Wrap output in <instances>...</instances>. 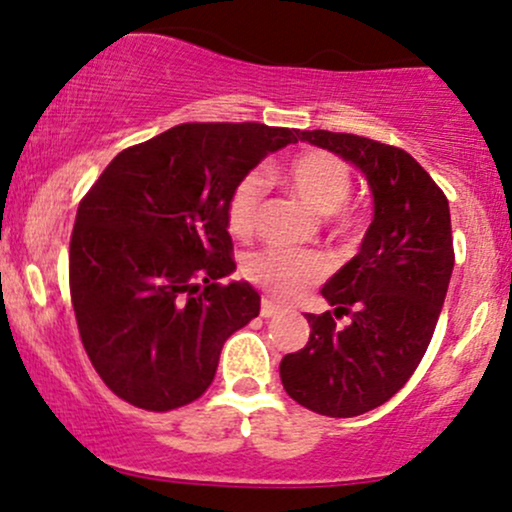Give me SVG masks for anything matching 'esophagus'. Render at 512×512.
<instances>
[{
	"label": "esophagus",
	"instance_id": "obj_1",
	"mask_svg": "<svg viewBox=\"0 0 512 512\" xmlns=\"http://www.w3.org/2000/svg\"><path fill=\"white\" fill-rule=\"evenodd\" d=\"M260 313H262V317H276V315L281 313V308H279V305H274L272 301H269V298H262Z\"/></svg>",
	"mask_w": 512,
	"mask_h": 512
}]
</instances>
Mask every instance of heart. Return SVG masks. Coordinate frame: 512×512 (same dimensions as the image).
<instances>
[{"label": "heart", "mask_w": 512, "mask_h": 512, "mask_svg": "<svg viewBox=\"0 0 512 512\" xmlns=\"http://www.w3.org/2000/svg\"><path fill=\"white\" fill-rule=\"evenodd\" d=\"M281 180L317 214H334V231L342 236L356 233V216L339 209L351 192V170L342 158L330 151L308 149L286 163V168L281 170ZM260 197L262 182L255 175H248L233 187L226 204V221L233 236H250L255 228ZM325 274L327 262L317 252L269 248L248 262L250 279L276 301H293L303 296L310 286L322 281Z\"/></svg>", "instance_id": "obj_1"}]
</instances>
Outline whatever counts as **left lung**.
Wrapping results in <instances>:
<instances>
[{"label": "left lung", "instance_id": "8db88e82", "mask_svg": "<svg viewBox=\"0 0 512 512\" xmlns=\"http://www.w3.org/2000/svg\"><path fill=\"white\" fill-rule=\"evenodd\" d=\"M301 139L366 175L373 221L358 255L322 286L334 310L305 313L308 344L281 358L279 375L301 407L349 419L397 395L431 344L455 267L450 207L431 175L397 146L327 129ZM344 314L350 322L339 326Z\"/></svg>", "mask_w": 512, "mask_h": 512}]
</instances>
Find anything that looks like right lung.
Here are the masks:
<instances>
[{"mask_svg":"<svg viewBox=\"0 0 512 512\" xmlns=\"http://www.w3.org/2000/svg\"><path fill=\"white\" fill-rule=\"evenodd\" d=\"M298 129L185 122L120 151L81 199L69 291L81 342L117 397L170 411L207 392L223 342L260 315L236 272L226 204Z\"/></svg>","mask_w":512,"mask_h":512,"instance_id":"right-lung-1","label":"right lung"}]
</instances>
